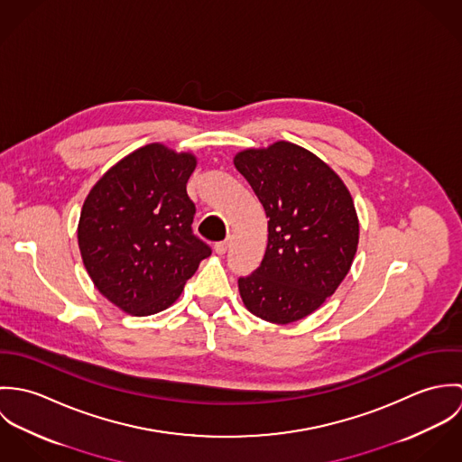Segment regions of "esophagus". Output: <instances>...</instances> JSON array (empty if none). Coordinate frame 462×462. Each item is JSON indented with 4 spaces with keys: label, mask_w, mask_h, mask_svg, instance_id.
Wrapping results in <instances>:
<instances>
[{
    "label": "esophagus",
    "mask_w": 462,
    "mask_h": 462,
    "mask_svg": "<svg viewBox=\"0 0 462 462\" xmlns=\"http://www.w3.org/2000/svg\"><path fill=\"white\" fill-rule=\"evenodd\" d=\"M229 245H231V240H229V238H227V240H222V242H217V244H215V253H217V254H226L227 249H229Z\"/></svg>",
    "instance_id": "1"
}]
</instances>
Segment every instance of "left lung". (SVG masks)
Here are the masks:
<instances>
[{
    "label": "left lung",
    "mask_w": 462,
    "mask_h": 462,
    "mask_svg": "<svg viewBox=\"0 0 462 462\" xmlns=\"http://www.w3.org/2000/svg\"><path fill=\"white\" fill-rule=\"evenodd\" d=\"M268 217L260 266L238 277L245 308L272 324L297 322L330 297L350 270L359 224L343 181L313 152L275 142L235 156Z\"/></svg>",
    "instance_id": "8db88e82"
}]
</instances>
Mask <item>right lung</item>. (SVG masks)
I'll list each match as a JSON object with an SVG mask.
<instances>
[{
  "instance_id": "obj_1",
  "label": "right lung",
  "mask_w": 462,
  "mask_h": 462,
  "mask_svg": "<svg viewBox=\"0 0 462 462\" xmlns=\"http://www.w3.org/2000/svg\"><path fill=\"white\" fill-rule=\"evenodd\" d=\"M196 158L149 143L114 165L83 204L78 244L96 288L134 317L169 308L211 247L194 235Z\"/></svg>"
}]
</instances>
